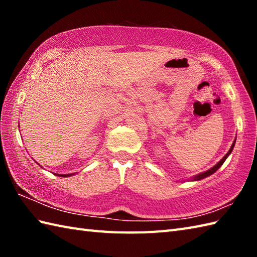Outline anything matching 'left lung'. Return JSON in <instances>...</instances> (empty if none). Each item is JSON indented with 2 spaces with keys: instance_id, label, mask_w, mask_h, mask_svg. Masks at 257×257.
Instances as JSON below:
<instances>
[{
  "instance_id": "1",
  "label": "left lung",
  "mask_w": 257,
  "mask_h": 257,
  "mask_svg": "<svg viewBox=\"0 0 257 257\" xmlns=\"http://www.w3.org/2000/svg\"><path fill=\"white\" fill-rule=\"evenodd\" d=\"M235 143H236V138H235V140L233 141V144H232L231 148H230V150H228L227 154H226L224 157H223L222 159H221L219 162H217L215 166H213L211 169H209V170H206V171H204V172H201V173H199V174H196V176L188 179V181H200V180L205 179V178H207V177H210L211 174H213V173L219 170V169L221 168V166H222L223 163H224V161L227 159V157L231 155V152H232L233 149H234V146H235Z\"/></svg>"
}]
</instances>
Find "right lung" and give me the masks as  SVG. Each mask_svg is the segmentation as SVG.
<instances>
[{
  "mask_svg": "<svg viewBox=\"0 0 257 257\" xmlns=\"http://www.w3.org/2000/svg\"><path fill=\"white\" fill-rule=\"evenodd\" d=\"M38 165V163H37ZM53 174H55V176H57V177H64V178H67V177H72V176H74V174H76V173H68V174H59V173H53Z\"/></svg>",
  "mask_w": 257,
  "mask_h": 257,
  "instance_id": "add662e5",
  "label": "right lung"
}]
</instances>
